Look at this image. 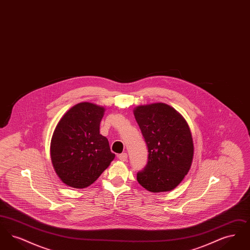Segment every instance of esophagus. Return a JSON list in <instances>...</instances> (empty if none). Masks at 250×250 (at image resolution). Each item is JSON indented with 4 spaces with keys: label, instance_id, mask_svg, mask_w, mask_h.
Masks as SVG:
<instances>
[{
    "label": "esophagus",
    "instance_id": "obj_1",
    "mask_svg": "<svg viewBox=\"0 0 250 250\" xmlns=\"http://www.w3.org/2000/svg\"><path fill=\"white\" fill-rule=\"evenodd\" d=\"M118 158L122 161H126L127 160V154L126 153H123L118 155Z\"/></svg>",
    "mask_w": 250,
    "mask_h": 250
}]
</instances>
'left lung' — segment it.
<instances>
[{
    "mask_svg": "<svg viewBox=\"0 0 250 250\" xmlns=\"http://www.w3.org/2000/svg\"><path fill=\"white\" fill-rule=\"evenodd\" d=\"M148 147V162L137 174L139 184L154 193L172 190L190 169L194 146L189 126L177 110L164 103L134 108Z\"/></svg>",
    "mask_w": 250,
    "mask_h": 250,
    "instance_id": "8db88e82",
    "label": "left lung"
}]
</instances>
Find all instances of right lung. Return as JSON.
I'll return each mask as SVG.
<instances>
[{"label":"right lung","mask_w":250,"mask_h":250,"mask_svg":"<svg viewBox=\"0 0 250 250\" xmlns=\"http://www.w3.org/2000/svg\"><path fill=\"white\" fill-rule=\"evenodd\" d=\"M104 111V107L93 103H79L56 125L50 157L57 175L66 186H91L114 159L107 138L99 133Z\"/></svg>","instance_id":"right-lung-1"}]
</instances>
